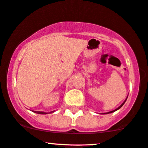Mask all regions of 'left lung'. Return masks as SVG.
<instances>
[{
	"instance_id": "1",
	"label": "left lung",
	"mask_w": 148,
	"mask_h": 148,
	"mask_svg": "<svg viewBox=\"0 0 148 148\" xmlns=\"http://www.w3.org/2000/svg\"><path fill=\"white\" fill-rule=\"evenodd\" d=\"M125 101H126V99H125V101H124L123 103H122V104H121V106H120L119 107V108H116V110H114V111H110V112H108V113H113V112H114V111H117V110H119V108H121V107H122V106H123V104H124V103H125Z\"/></svg>"
}]
</instances>
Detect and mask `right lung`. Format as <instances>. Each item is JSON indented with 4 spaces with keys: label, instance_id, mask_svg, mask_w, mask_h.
Segmentation results:
<instances>
[{
    "label": "right lung",
    "instance_id": "add662e5",
    "mask_svg": "<svg viewBox=\"0 0 148 148\" xmlns=\"http://www.w3.org/2000/svg\"><path fill=\"white\" fill-rule=\"evenodd\" d=\"M52 112H51V113H52ZM34 113H38V114H47V113H45V112H42V111H34Z\"/></svg>",
    "mask_w": 148,
    "mask_h": 148
}]
</instances>
